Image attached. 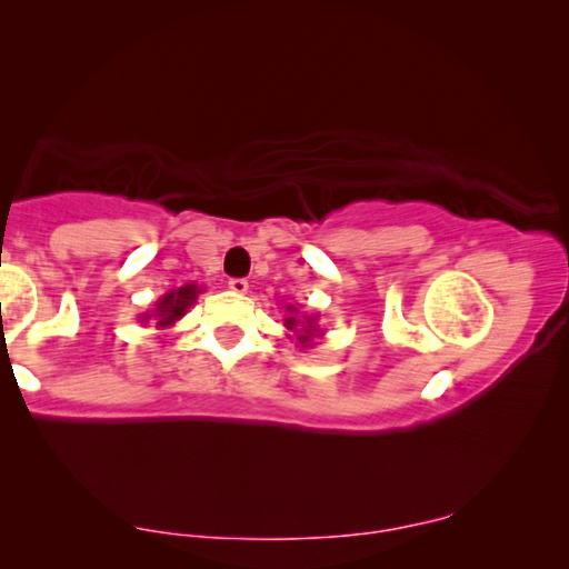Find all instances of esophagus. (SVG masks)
<instances>
[{
  "label": "esophagus",
  "instance_id": "1",
  "mask_svg": "<svg viewBox=\"0 0 569 569\" xmlns=\"http://www.w3.org/2000/svg\"><path fill=\"white\" fill-rule=\"evenodd\" d=\"M228 288H230V291H233V293H246V291H248V281H246V278H230Z\"/></svg>",
  "mask_w": 569,
  "mask_h": 569
}]
</instances>
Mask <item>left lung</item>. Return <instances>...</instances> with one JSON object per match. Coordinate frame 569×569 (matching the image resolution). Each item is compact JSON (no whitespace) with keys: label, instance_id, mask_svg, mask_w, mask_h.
Here are the masks:
<instances>
[{"label":"left lung","instance_id":"8db88e82","mask_svg":"<svg viewBox=\"0 0 569 569\" xmlns=\"http://www.w3.org/2000/svg\"><path fill=\"white\" fill-rule=\"evenodd\" d=\"M286 311L291 313V316H286V329L293 331V336L298 339V343L303 346V349H306V346H311V339L316 336V326H313L316 316H308V319L303 316V319H298L293 306H288Z\"/></svg>","mask_w":569,"mask_h":569}]
</instances>
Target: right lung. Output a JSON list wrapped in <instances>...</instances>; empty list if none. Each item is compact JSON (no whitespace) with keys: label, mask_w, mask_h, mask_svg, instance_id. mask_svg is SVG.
Listing matches in <instances>:
<instances>
[{"label":"right lung","mask_w":569,"mask_h":569,"mask_svg":"<svg viewBox=\"0 0 569 569\" xmlns=\"http://www.w3.org/2000/svg\"><path fill=\"white\" fill-rule=\"evenodd\" d=\"M198 293H200V288L196 283H188V286L176 288V291H168L158 301L156 311L142 316V321L152 319V321H156L158 329H166V326H172L178 319L186 316V311L192 306V301H196Z\"/></svg>","instance_id":"add662e5"}]
</instances>
